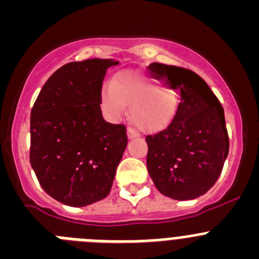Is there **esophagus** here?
<instances>
[{
	"mask_svg": "<svg viewBox=\"0 0 259 259\" xmlns=\"http://www.w3.org/2000/svg\"><path fill=\"white\" fill-rule=\"evenodd\" d=\"M127 136H128V139H135V137L139 136V134L135 131L134 128L130 127V128H127Z\"/></svg>",
	"mask_w": 259,
	"mask_h": 259,
	"instance_id": "34e87169",
	"label": "esophagus"
}]
</instances>
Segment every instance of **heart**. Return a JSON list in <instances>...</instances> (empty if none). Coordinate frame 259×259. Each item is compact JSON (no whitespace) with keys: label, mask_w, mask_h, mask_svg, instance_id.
Here are the masks:
<instances>
[{"label":"heart","mask_w":259,"mask_h":259,"mask_svg":"<svg viewBox=\"0 0 259 259\" xmlns=\"http://www.w3.org/2000/svg\"><path fill=\"white\" fill-rule=\"evenodd\" d=\"M102 106L107 115L119 118L130 107V120L144 132L158 131L171 122L179 98L168 87L135 71L116 75L102 88Z\"/></svg>","instance_id":"heart-1"}]
</instances>
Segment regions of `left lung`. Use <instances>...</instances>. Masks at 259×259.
Wrapping results in <instances>:
<instances>
[{"label":"left lung","mask_w":259,"mask_h":259,"mask_svg":"<svg viewBox=\"0 0 259 259\" xmlns=\"http://www.w3.org/2000/svg\"><path fill=\"white\" fill-rule=\"evenodd\" d=\"M149 70L179 91L180 102L172 120L146 136L148 172L162 194L193 200L215 184L228 155L224 110L193 71L162 63H152Z\"/></svg>","instance_id":"8db88e82"}]
</instances>
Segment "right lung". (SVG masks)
<instances>
[{
  "label": "right lung",
  "mask_w": 259,
  "mask_h": 259,
  "mask_svg": "<svg viewBox=\"0 0 259 259\" xmlns=\"http://www.w3.org/2000/svg\"><path fill=\"white\" fill-rule=\"evenodd\" d=\"M114 59L62 66L44 84L31 110L29 161L50 197L81 207L110 193L127 146L123 124L106 122L101 89Z\"/></svg>",
  "instance_id": "obj_1"
}]
</instances>
